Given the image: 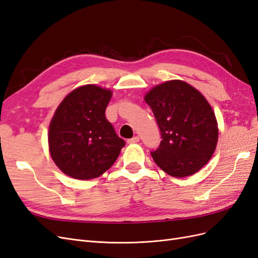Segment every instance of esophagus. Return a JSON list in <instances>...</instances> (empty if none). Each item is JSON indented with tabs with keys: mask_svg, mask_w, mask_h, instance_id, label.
Segmentation results:
<instances>
[{
	"mask_svg": "<svg viewBox=\"0 0 258 258\" xmlns=\"http://www.w3.org/2000/svg\"><path fill=\"white\" fill-rule=\"evenodd\" d=\"M138 142H140V138L139 137H134L132 139L128 140V143L129 144H135V143H138Z\"/></svg>",
	"mask_w": 258,
	"mask_h": 258,
	"instance_id": "esophagus-1",
	"label": "esophagus"
}]
</instances>
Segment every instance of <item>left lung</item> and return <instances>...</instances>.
I'll return each mask as SVG.
<instances>
[{"instance_id": "obj_1", "label": "left lung", "mask_w": 258, "mask_h": 258, "mask_svg": "<svg viewBox=\"0 0 258 258\" xmlns=\"http://www.w3.org/2000/svg\"><path fill=\"white\" fill-rule=\"evenodd\" d=\"M144 100L162 139L151 152L156 165L174 177L198 172L212 157L218 139L215 114L207 99L191 85L173 80L155 86Z\"/></svg>"}]
</instances>
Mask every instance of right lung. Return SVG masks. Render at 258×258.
<instances>
[{
  "instance_id": "1",
  "label": "right lung",
  "mask_w": 258,
  "mask_h": 258,
  "mask_svg": "<svg viewBox=\"0 0 258 258\" xmlns=\"http://www.w3.org/2000/svg\"><path fill=\"white\" fill-rule=\"evenodd\" d=\"M110 89L85 85L71 91L49 124V153L64 174L91 179L103 174L118 157L124 141L106 119Z\"/></svg>"
}]
</instances>
